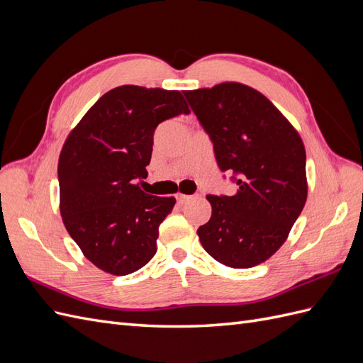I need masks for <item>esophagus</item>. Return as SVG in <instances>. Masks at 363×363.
I'll return each mask as SVG.
<instances>
[{"label": "esophagus", "instance_id": "obj_1", "mask_svg": "<svg viewBox=\"0 0 363 363\" xmlns=\"http://www.w3.org/2000/svg\"><path fill=\"white\" fill-rule=\"evenodd\" d=\"M191 200H194V196H192V195H183V194H177V201H179L180 204H184V203H188V201H191Z\"/></svg>", "mask_w": 363, "mask_h": 363}]
</instances>
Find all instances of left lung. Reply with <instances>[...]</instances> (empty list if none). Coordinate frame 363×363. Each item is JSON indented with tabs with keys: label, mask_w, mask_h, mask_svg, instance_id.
<instances>
[{
	"label": "left lung",
	"mask_w": 363,
	"mask_h": 363,
	"mask_svg": "<svg viewBox=\"0 0 363 363\" xmlns=\"http://www.w3.org/2000/svg\"><path fill=\"white\" fill-rule=\"evenodd\" d=\"M183 94L219 169L238 184L235 195L206 196L212 216L196 230L200 242L225 267H256L283 245L306 204L303 140L265 95L242 83Z\"/></svg>",
	"instance_id": "left-lung-1"
}]
</instances>
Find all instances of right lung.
<instances>
[{
    "mask_svg": "<svg viewBox=\"0 0 363 363\" xmlns=\"http://www.w3.org/2000/svg\"><path fill=\"white\" fill-rule=\"evenodd\" d=\"M191 111L179 91L118 86L104 94L63 144L60 215L87 260L113 276L145 267L174 196L140 191L156 127Z\"/></svg>",
    "mask_w": 363,
    "mask_h": 363,
    "instance_id": "obj_1",
    "label": "right lung"
}]
</instances>
